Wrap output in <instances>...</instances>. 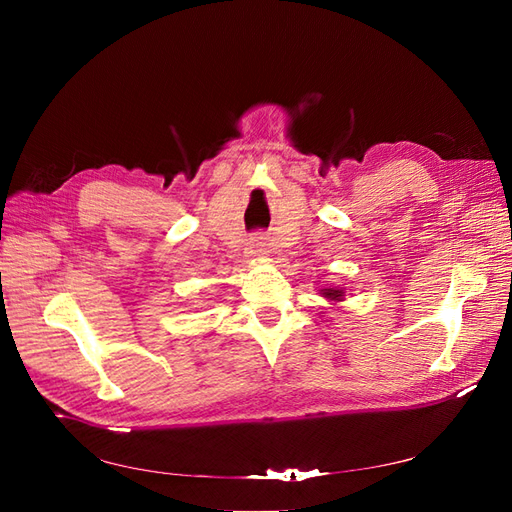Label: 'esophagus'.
<instances>
[{
	"instance_id": "34e87169",
	"label": "esophagus",
	"mask_w": 512,
	"mask_h": 512,
	"mask_svg": "<svg viewBox=\"0 0 512 512\" xmlns=\"http://www.w3.org/2000/svg\"><path fill=\"white\" fill-rule=\"evenodd\" d=\"M252 247H254V252H258V254H265V252H267L265 237H262V235H256V237L252 239Z\"/></svg>"
}]
</instances>
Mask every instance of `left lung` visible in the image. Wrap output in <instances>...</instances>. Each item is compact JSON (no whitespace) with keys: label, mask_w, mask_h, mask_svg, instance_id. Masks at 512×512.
Instances as JSON below:
<instances>
[{"label":"left lung","mask_w":512,"mask_h":512,"mask_svg":"<svg viewBox=\"0 0 512 512\" xmlns=\"http://www.w3.org/2000/svg\"><path fill=\"white\" fill-rule=\"evenodd\" d=\"M324 297L339 299V297H344V292L342 290H335V288H324Z\"/></svg>","instance_id":"8db88e82"}]
</instances>
